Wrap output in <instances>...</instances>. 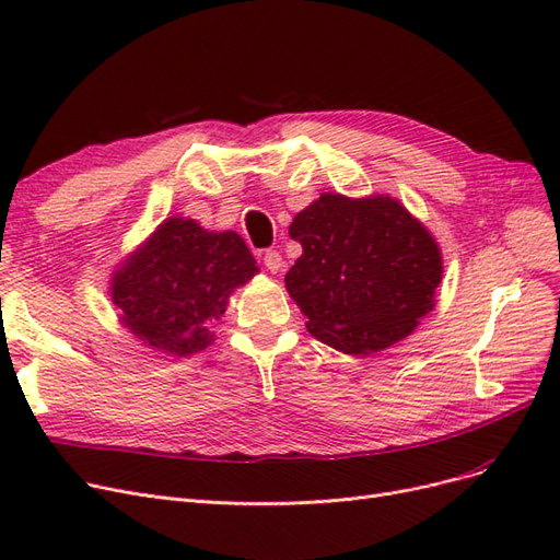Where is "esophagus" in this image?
Segmentation results:
<instances>
[{
  "mask_svg": "<svg viewBox=\"0 0 560 560\" xmlns=\"http://www.w3.org/2000/svg\"><path fill=\"white\" fill-rule=\"evenodd\" d=\"M264 266L270 270V273H280L282 270V254L276 249H268L264 254Z\"/></svg>",
  "mask_w": 560,
  "mask_h": 560,
  "instance_id": "34e87169",
  "label": "esophagus"
}]
</instances>
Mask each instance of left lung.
<instances>
[{"instance_id": "8db88e82", "label": "left lung", "mask_w": 560, "mask_h": 560, "mask_svg": "<svg viewBox=\"0 0 560 560\" xmlns=\"http://www.w3.org/2000/svg\"><path fill=\"white\" fill-rule=\"evenodd\" d=\"M303 252L284 287L317 341L369 354L413 334L434 308L442 249L393 196L325 191L290 224Z\"/></svg>"}]
</instances>
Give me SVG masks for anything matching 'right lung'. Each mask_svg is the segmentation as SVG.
<instances>
[{"mask_svg": "<svg viewBox=\"0 0 560 560\" xmlns=\"http://www.w3.org/2000/svg\"><path fill=\"white\" fill-rule=\"evenodd\" d=\"M257 273V259L238 233L208 231L175 214L116 266L109 299L121 327L144 348L189 358L214 343L208 325Z\"/></svg>", "mask_w": 560, "mask_h": 560, "instance_id": "1", "label": "right lung"}]
</instances>
